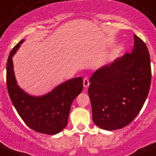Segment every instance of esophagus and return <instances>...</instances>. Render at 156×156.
Returning <instances> with one entry per match:
<instances>
[{
    "instance_id": "1",
    "label": "esophagus",
    "mask_w": 156,
    "mask_h": 156,
    "mask_svg": "<svg viewBox=\"0 0 156 156\" xmlns=\"http://www.w3.org/2000/svg\"><path fill=\"white\" fill-rule=\"evenodd\" d=\"M83 84H84V87H87L90 84V81H89L88 78H84V81H83Z\"/></svg>"
}]
</instances>
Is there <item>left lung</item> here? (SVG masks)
<instances>
[{
    "label": "left lung",
    "instance_id": "1",
    "mask_svg": "<svg viewBox=\"0 0 156 156\" xmlns=\"http://www.w3.org/2000/svg\"><path fill=\"white\" fill-rule=\"evenodd\" d=\"M151 78L148 48L134 34L131 53L100 68L90 77L88 94L94 123L105 130L121 129L129 124L143 107Z\"/></svg>",
    "mask_w": 156,
    "mask_h": 156
}]
</instances>
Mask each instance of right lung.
I'll use <instances>...</instances> for the list:
<instances>
[{
  "label": "right lung",
  "instance_id": "1",
  "mask_svg": "<svg viewBox=\"0 0 156 156\" xmlns=\"http://www.w3.org/2000/svg\"><path fill=\"white\" fill-rule=\"evenodd\" d=\"M13 47L7 62V87L9 96L24 123L40 133L55 135L68 124L71 106L83 90V78H72L59 84L51 92L34 97L24 92L17 85L13 72V58L21 43Z\"/></svg>",
  "mask_w": 156,
  "mask_h": 156
}]
</instances>
